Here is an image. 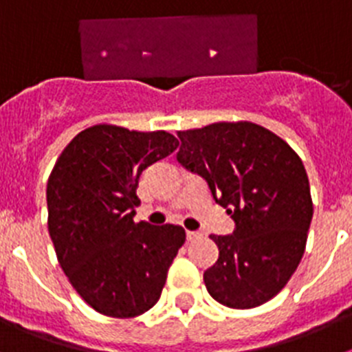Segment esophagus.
<instances>
[{"mask_svg":"<svg viewBox=\"0 0 352 352\" xmlns=\"http://www.w3.org/2000/svg\"><path fill=\"white\" fill-rule=\"evenodd\" d=\"M201 232H195V231H188L186 232V239H188V241H195V239H199L201 238Z\"/></svg>","mask_w":352,"mask_h":352,"instance_id":"esophagus-1","label":"esophagus"}]
</instances>
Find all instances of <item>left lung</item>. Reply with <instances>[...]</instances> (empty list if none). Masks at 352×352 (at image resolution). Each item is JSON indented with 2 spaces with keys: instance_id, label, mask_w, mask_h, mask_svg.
I'll return each mask as SVG.
<instances>
[{
  "instance_id": "obj_1",
  "label": "left lung",
  "mask_w": 352,
  "mask_h": 352,
  "mask_svg": "<svg viewBox=\"0 0 352 352\" xmlns=\"http://www.w3.org/2000/svg\"><path fill=\"white\" fill-rule=\"evenodd\" d=\"M178 162L208 182L231 214L229 236H210L219 259L204 272L213 300L254 309L276 296L303 257L314 206L296 151L250 121L213 123L178 132Z\"/></svg>"
}]
</instances>
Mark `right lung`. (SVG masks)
I'll return each mask as SVG.
<instances>
[{
  "label": "right lung",
  "instance_id": "1",
  "mask_svg": "<svg viewBox=\"0 0 352 352\" xmlns=\"http://www.w3.org/2000/svg\"><path fill=\"white\" fill-rule=\"evenodd\" d=\"M178 146L164 130L95 125L77 133L52 167L49 234L61 270L96 312L135 317L160 298L185 229L133 222V208L142 170Z\"/></svg>",
  "mask_w": 352,
  "mask_h": 352
}]
</instances>
